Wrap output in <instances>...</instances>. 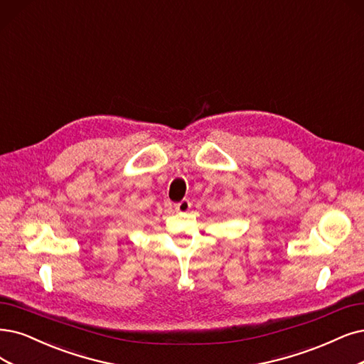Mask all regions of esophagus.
<instances>
[{
  "label": "esophagus",
  "instance_id": "1",
  "mask_svg": "<svg viewBox=\"0 0 364 364\" xmlns=\"http://www.w3.org/2000/svg\"><path fill=\"white\" fill-rule=\"evenodd\" d=\"M191 210V200L189 199H183L181 203L175 204V211L177 213H187Z\"/></svg>",
  "mask_w": 364,
  "mask_h": 364
}]
</instances>
